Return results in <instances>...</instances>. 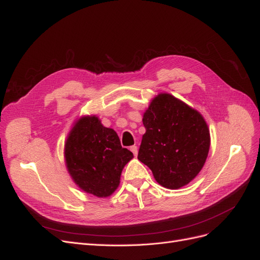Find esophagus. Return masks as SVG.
I'll return each instance as SVG.
<instances>
[{"mask_svg":"<svg viewBox=\"0 0 260 260\" xmlns=\"http://www.w3.org/2000/svg\"><path fill=\"white\" fill-rule=\"evenodd\" d=\"M130 151L133 153V155L137 156L138 155V146L137 145H133L130 147Z\"/></svg>","mask_w":260,"mask_h":260,"instance_id":"1","label":"esophagus"}]
</instances>
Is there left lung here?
<instances>
[{"mask_svg": "<svg viewBox=\"0 0 260 260\" xmlns=\"http://www.w3.org/2000/svg\"><path fill=\"white\" fill-rule=\"evenodd\" d=\"M145 133L138 159L155 180L171 190L199 175L209 152L210 136L203 116L168 93H160L143 115Z\"/></svg>", "mask_w": 260, "mask_h": 260, "instance_id": "8db88e82", "label": "left lung"}]
</instances>
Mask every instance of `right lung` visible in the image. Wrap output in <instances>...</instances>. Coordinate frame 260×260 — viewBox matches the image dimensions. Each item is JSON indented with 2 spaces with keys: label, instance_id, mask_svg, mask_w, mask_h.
Returning a JSON list of instances; mask_svg holds the SVG:
<instances>
[{
  "label": "right lung",
  "instance_id": "obj_1",
  "mask_svg": "<svg viewBox=\"0 0 260 260\" xmlns=\"http://www.w3.org/2000/svg\"><path fill=\"white\" fill-rule=\"evenodd\" d=\"M64 154L75 183L98 198H107L116 191L123 167L133 157L121 146L115 130L104 127L96 116H84L76 121Z\"/></svg>",
  "mask_w": 260,
  "mask_h": 260
}]
</instances>
